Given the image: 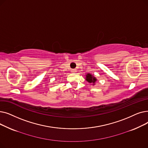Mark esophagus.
I'll list each match as a JSON object with an SVG mask.
<instances>
[{
	"label": "esophagus",
	"mask_w": 148,
	"mask_h": 148,
	"mask_svg": "<svg viewBox=\"0 0 148 148\" xmlns=\"http://www.w3.org/2000/svg\"><path fill=\"white\" fill-rule=\"evenodd\" d=\"M76 71H77V70H76V69H72V73H75V72H76Z\"/></svg>",
	"instance_id": "obj_1"
}]
</instances>
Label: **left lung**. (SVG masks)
Instances as JSON below:
<instances>
[{"label":"left lung","mask_w":148,"mask_h":148,"mask_svg":"<svg viewBox=\"0 0 148 148\" xmlns=\"http://www.w3.org/2000/svg\"><path fill=\"white\" fill-rule=\"evenodd\" d=\"M86 80L90 83H91V82L95 83L96 81V79L95 78V77H93L92 75H91V74L88 73L86 75Z\"/></svg>","instance_id":"1"}]
</instances>
